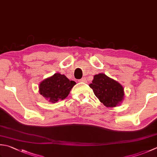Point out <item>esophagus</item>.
<instances>
[{"label": "esophagus", "instance_id": "obj_1", "mask_svg": "<svg viewBox=\"0 0 157 157\" xmlns=\"http://www.w3.org/2000/svg\"><path fill=\"white\" fill-rule=\"evenodd\" d=\"M79 82H86V79L85 78H82V79H79Z\"/></svg>", "mask_w": 157, "mask_h": 157}]
</instances>
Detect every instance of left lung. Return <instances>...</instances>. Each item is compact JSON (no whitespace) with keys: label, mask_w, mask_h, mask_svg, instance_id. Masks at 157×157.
Masks as SVG:
<instances>
[{"label":"left lung","mask_w":157,"mask_h":157,"mask_svg":"<svg viewBox=\"0 0 157 157\" xmlns=\"http://www.w3.org/2000/svg\"><path fill=\"white\" fill-rule=\"evenodd\" d=\"M89 86L93 89L95 96L106 107L117 106L124 99L122 86L103 73L95 75Z\"/></svg>","instance_id":"8db88e82"}]
</instances>
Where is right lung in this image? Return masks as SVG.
I'll use <instances>...</instances> for the list:
<instances>
[{
	"instance_id": "obj_1",
	"label": "right lung",
	"mask_w": 157,
	"mask_h": 157,
	"mask_svg": "<svg viewBox=\"0 0 157 157\" xmlns=\"http://www.w3.org/2000/svg\"><path fill=\"white\" fill-rule=\"evenodd\" d=\"M75 84L64 75L56 73L40 83L39 93L50 103H56L59 99H65Z\"/></svg>"
}]
</instances>
